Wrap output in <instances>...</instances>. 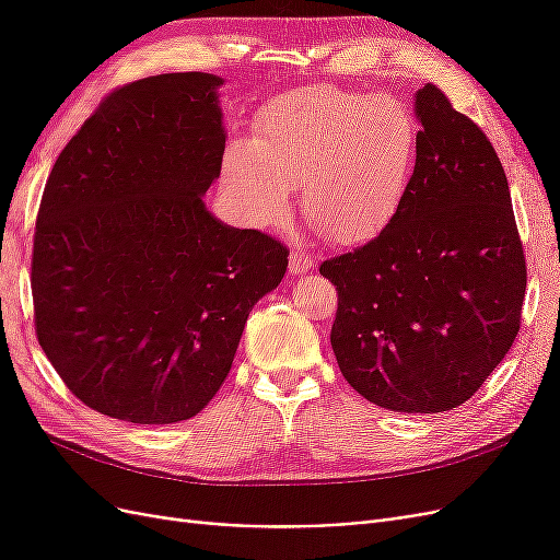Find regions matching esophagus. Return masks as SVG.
Returning a JSON list of instances; mask_svg holds the SVG:
<instances>
[{"label": "esophagus", "instance_id": "1", "mask_svg": "<svg viewBox=\"0 0 560 560\" xmlns=\"http://www.w3.org/2000/svg\"><path fill=\"white\" fill-rule=\"evenodd\" d=\"M313 266H315V261L311 259V254H308V252L294 249V252L290 254V270H292V276L308 273V270H311Z\"/></svg>", "mask_w": 560, "mask_h": 560}]
</instances>
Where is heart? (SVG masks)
<instances>
[{
  "instance_id": "obj_1",
  "label": "heart",
  "mask_w": 560,
  "mask_h": 560,
  "mask_svg": "<svg viewBox=\"0 0 560 560\" xmlns=\"http://www.w3.org/2000/svg\"><path fill=\"white\" fill-rule=\"evenodd\" d=\"M416 156L418 124L401 100L303 86L257 114L252 142L229 147L224 186L241 219L268 229L301 184L308 222L334 243L360 245L397 217Z\"/></svg>"
}]
</instances>
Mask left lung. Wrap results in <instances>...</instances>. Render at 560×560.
Segmentation results:
<instances>
[{"label": "left lung", "instance_id": "left-lung-1", "mask_svg": "<svg viewBox=\"0 0 560 560\" xmlns=\"http://www.w3.org/2000/svg\"><path fill=\"white\" fill-rule=\"evenodd\" d=\"M413 107L418 156L397 217L319 273L338 292L331 348L346 381L383 409L442 413L510 352L525 257L483 130L432 83Z\"/></svg>", "mask_w": 560, "mask_h": 560}]
</instances>
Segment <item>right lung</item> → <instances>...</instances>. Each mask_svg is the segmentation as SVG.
<instances>
[{
	"label": "right lung",
	"mask_w": 560,
	"mask_h": 560,
	"mask_svg": "<svg viewBox=\"0 0 560 560\" xmlns=\"http://www.w3.org/2000/svg\"><path fill=\"white\" fill-rule=\"evenodd\" d=\"M206 72L114 91L48 175L32 252L39 346L93 411L171 425L226 381L287 247L208 210L226 147Z\"/></svg>",
	"instance_id": "right-lung-1"
}]
</instances>
